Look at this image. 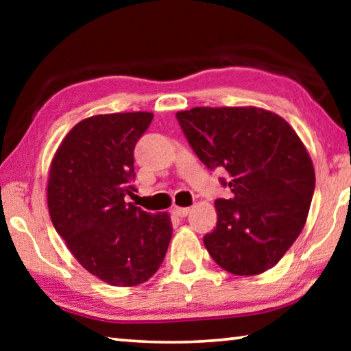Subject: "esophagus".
<instances>
[{
  "mask_svg": "<svg viewBox=\"0 0 351 351\" xmlns=\"http://www.w3.org/2000/svg\"><path fill=\"white\" fill-rule=\"evenodd\" d=\"M171 212H173L176 217H180V218H184V217H187V215H189V212H190V209H189V207H178V206H175V207H173V209H171Z\"/></svg>",
  "mask_w": 351,
  "mask_h": 351,
  "instance_id": "obj_1",
  "label": "esophagus"
}]
</instances>
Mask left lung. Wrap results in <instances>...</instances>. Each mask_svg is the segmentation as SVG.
Masks as SVG:
<instances>
[{
  "mask_svg": "<svg viewBox=\"0 0 351 351\" xmlns=\"http://www.w3.org/2000/svg\"><path fill=\"white\" fill-rule=\"evenodd\" d=\"M207 169L223 167L232 192L217 199V228L204 246L224 271L257 276L278 263L306 223L316 175L304 142L276 112L257 106L178 111Z\"/></svg>",
  "mask_w": 351,
  "mask_h": 351,
  "instance_id": "left-lung-1",
  "label": "left lung"
}]
</instances>
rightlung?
Instances as JSON below:
<instances>
[{
	"label": "right lung",
	"instance_id": "1",
	"mask_svg": "<svg viewBox=\"0 0 351 351\" xmlns=\"http://www.w3.org/2000/svg\"><path fill=\"white\" fill-rule=\"evenodd\" d=\"M147 111L83 119L52 158L47 207L58 235L90 274L136 287L159 269L171 240L167 212L142 210L132 197L134 145L152 123Z\"/></svg>",
	"mask_w": 351,
	"mask_h": 351
}]
</instances>
